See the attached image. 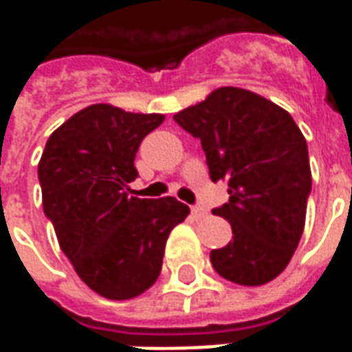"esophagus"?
Listing matches in <instances>:
<instances>
[{
	"label": "esophagus",
	"mask_w": 352,
	"mask_h": 352,
	"mask_svg": "<svg viewBox=\"0 0 352 352\" xmlns=\"http://www.w3.org/2000/svg\"><path fill=\"white\" fill-rule=\"evenodd\" d=\"M192 214H194L196 219H201V217H206L207 214V209L201 206H194L192 207Z\"/></svg>",
	"instance_id": "esophagus-1"
}]
</instances>
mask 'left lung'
I'll list each match as a JSON object with an SVG mask.
<instances>
[{"mask_svg":"<svg viewBox=\"0 0 352 352\" xmlns=\"http://www.w3.org/2000/svg\"><path fill=\"white\" fill-rule=\"evenodd\" d=\"M173 120L201 141L214 183H228L230 201L213 213L230 222L234 239L211 251L214 272L241 287L273 280L302 239L311 192L294 118L251 90L222 87Z\"/></svg>","mask_w":352,"mask_h":352,"instance_id":"obj_1","label":"left lung"}]
</instances>
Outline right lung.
<instances>
[{
    "label": "right lung",
    "mask_w": 352,
    "mask_h": 352,
    "mask_svg": "<svg viewBox=\"0 0 352 352\" xmlns=\"http://www.w3.org/2000/svg\"><path fill=\"white\" fill-rule=\"evenodd\" d=\"M164 115L109 103L80 109L45 145L39 160L43 209L80 279L107 300H131L162 272L171 230L190 209L171 196H128L135 153Z\"/></svg>",
    "instance_id": "right-lung-1"
}]
</instances>
